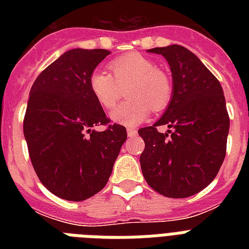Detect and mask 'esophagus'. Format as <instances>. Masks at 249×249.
I'll return each instance as SVG.
<instances>
[{
    "instance_id": "1",
    "label": "esophagus",
    "mask_w": 249,
    "mask_h": 249,
    "mask_svg": "<svg viewBox=\"0 0 249 249\" xmlns=\"http://www.w3.org/2000/svg\"><path fill=\"white\" fill-rule=\"evenodd\" d=\"M126 133H128V136H129V137L136 136V134H137V129H136V128H133V126H129V128L126 129Z\"/></svg>"
}]
</instances>
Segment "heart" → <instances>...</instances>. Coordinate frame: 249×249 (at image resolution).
I'll return each instance as SVG.
<instances>
[{
    "instance_id": "1",
    "label": "heart",
    "mask_w": 249,
    "mask_h": 249,
    "mask_svg": "<svg viewBox=\"0 0 249 249\" xmlns=\"http://www.w3.org/2000/svg\"><path fill=\"white\" fill-rule=\"evenodd\" d=\"M109 73L95 70L89 77L90 91L105 109H112L124 95L128 101L112 112V119L124 125H137L150 113L168 107L173 95V84L165 72L138 53L117 56L108 63Z\"/></svg>"
}]
</instances>
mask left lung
<instances>
[{"mask_svg":"<svg viewBox=\"0 0 249 249\" xmlns=\"http://www.w3.org/2000/svg\"><path fill=\"white\" fill-rule=\"evenodd\" d=\"M168 60L173 97L152 126L138 130L144 141L140 161L150 187L168 197H187L205 189L226 155L229 119L222 86L194 53L179 45L150 49ZM168 124L164 135L157 130Z\"/></svg>","mask_w":249,"mask_h":249,"instance_id":"1","label":"left lung"}]
</instances>
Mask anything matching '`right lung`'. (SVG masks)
<instances>
[{"mask_svg":"<svg viewBox=\"0 0 249 249\" xmlns=\"http://www.w3.org/2000/svg\"><path fill=\"white\" fill-rule=\"evenodd\" d=\"M108 54L68 50L31 88L23 121L29 158L42 185L66 200H85L105 187L128 137L123 125L111 124L89 88L91 72Z\"/></svg>","mask_w":249,"mask_h":249,"instance_id":"right-lung-1","label":"right lung"}]
</instances>
